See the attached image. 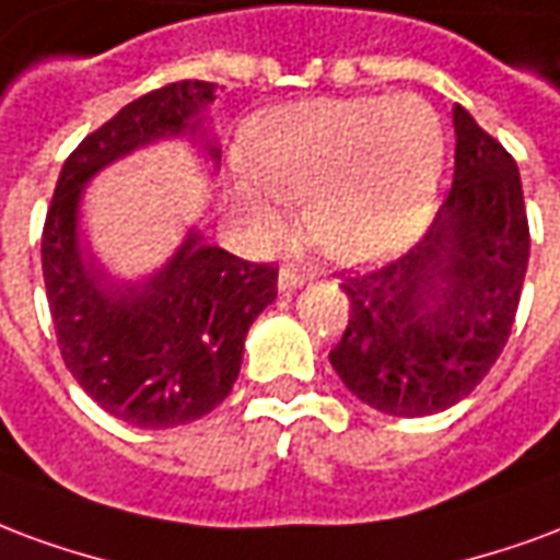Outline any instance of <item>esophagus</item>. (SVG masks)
I'll return each instance as SVG.
<instances>
[{"label": "esophagus", "instance_id": "esophagus-1", "mask_svg": "<svg viewBox=\"0 0 560 560\" xmlns=\"http://www.w3.org/2000/svg\"><path fill=\"white\" fill-rule=\"evenodd\" d=\"M310 283V275H301L298 268H280V277H277V289L280 292H295V289H301V285Z\"/></svg>", "mask_w": 560, "mask_h": 560}]
</instances>
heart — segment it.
<instances>
[{
	"mask_svg": "<svg viewBox=\"0 0 560 560\" xmlns=\"http://www.w3.org/2000/svg\"><path fill=\"white\" fill-rule=\"evenodd\" d=\"M444 173L442 121L415 97H319L262 116L230 194L259 235L301 202L310 241L330 259H394L430 226Z\"/></svg>",
	"mask_w": 560,
	"mask_h": 560,
	"instance_id": "1",
	"label": "heart"
}]
</instances>
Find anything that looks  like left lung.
Instances as JSON below:
<instances>
[{
    "label": "left lung",
    "mask_w": 560,
    "mask_h": 560,
    "mask_svg": "<svg viewBox=\"0 0 560 560\" xmlns=\"http://www.w3.org/2000/svg\"><path fill=\"white\" fill-rule=\"evenodd\" d=\"M456 163L427 235L397 262L346 277L349 325L330 366L354 397L394 418H427L468 397L510 337L528 268L520 166L465 107Z\"/></svg>",
    "instance_id": "left-lung-1"
}]
</instances>
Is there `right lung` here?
<instances>
[{"instance_id": "add662e5", "label": "right lung", "mask_w": 560, "mask_h": 560, "mask_svg": "<svg viewBox=\"0 0 560 560\" xmlns=\"http://www.w3.org/2000/svg\"><path fill=\"white\" fill-rule=\"evenodd\" d=\"M214 92L182 80L118 109L65 161L44 223V285L65 366L101 409L140 430L182 427L230 397L244 337L277 298V268L206 244L190 226L158 271L116 280L83 244L80 208L101 170L154 142H199L218 170L206 130Z\"/></svg>"}]
</instances>
